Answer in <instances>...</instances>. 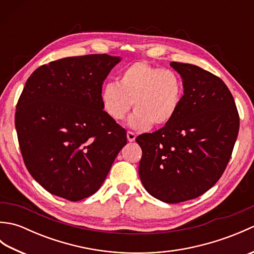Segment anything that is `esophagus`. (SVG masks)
Segmentation results:
<instances>
[{
	"instance_id": "esophagus-1",
	"label": "esophagus",
	"mask_w": 254,
	"mask_h": 254,
	"mask_svg": "<svg viewBox=\"0 0 254 254\" xmlns=\"http://www.w3.org/2000/svg\"><path fill=\"white\" fill-rule=\"evenodd\" d=\"M127 137L128 142H134V141H135V138H136V135H135V133L128 131L127 133Z\"/></svg>"
}]
</instances>
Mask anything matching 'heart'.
I'll return each mask as SVG.
<instances>
[{"label":"heart","mask_w":254,"mask_h":254,"mask_svg":"<svg viewBox=\"0 0 254 254\" xmlns=\"http://www.w3.org/2000/svg\"><path fill=\"white\" fill-rule=\"evenodd\" d=\"M185 94L179 74L172 69L135 62L126 67L118 83H109L101 90V105L115 121H122L130 112L127 126L133 130L164 127L172 121L179 110Z\"/></svg>","instance_id":"obj_1"}]
</instances>
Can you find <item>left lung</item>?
Returning a JSON list of instances; mask_svg holds the SVG:
<instances>
[{
  "label": "left lung",
  "instance_id": "1",
  "mask_svg": "<svg viewBox=\"0 0 254 254\" xmlns=\"http://www.w3.org/2000/svg\"><path fill=\"white\" fill-rule=\"evenodd\" d=\"M185 94L176 117L135 141L142 148L138 175L144 188L166 203L195 198L226 169L239 132L234 97L216 75L193 64L171 62Z\"/></svg>",
  "mask_w": 254,
  "mask_h": 254
}]
</instances>
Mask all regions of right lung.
<instances>
[{
    "instance_id": "obj_1",
    "label": "right lung",
    "mask_w": 254,
    "mask_h": 254,
    "mask_svg": "<svg viewBox=\"0 0 254 254\" xmlns=\"http://www.w3.org/2000/svg\"><path fill=\"white\" fill-rule=\"evenodd\" d=\"M119 57L64 58L27 79L15 113L26 168L53 195L76 202L104 183L127 131L104 111V80Z\"/></svg>"
}]
</instances>
